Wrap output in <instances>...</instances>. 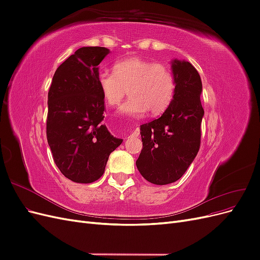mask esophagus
Listing matches in <instances>:
<instances>
[{
	"label": "esophagus",
	"mask_w": 260,
	"mask_h": 260,
	"mask_svg": "<svg viewBox=\"0 0 260 260\" xmlns=\"http://www.w3.org/2000/svg\"><path fill=\"white\" fill-rule=\"evenodd\" d=\"M139 135H140V130H139V128H136L135 130L131 132V135L129 136V138H137V137H139Z\"/></svg>",
	"instance_id": "esophagus-1"
}]
</instances>
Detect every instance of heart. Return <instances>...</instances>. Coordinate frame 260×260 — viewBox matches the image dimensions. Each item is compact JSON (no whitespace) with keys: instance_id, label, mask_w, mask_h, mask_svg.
<instances>
[{"instance_id":"heart-1","label":"heart","mask_w":260,"mask_h":260,"mask_svg":"<svg viewBox=\"0 0 260 260\" xmlns=\"http://www.w3.org/2000/svg\"><path fill=\"white\" fill-rule=\"evenodd\" d=\"M99 89L108 105H117L128 88L129 98L119 107V113L142 117L147 111L162 113L174 98L175 79L167 66L140 57L116 61L113 73L103 70L96 77Z\"/></svg>"}]
</instances>
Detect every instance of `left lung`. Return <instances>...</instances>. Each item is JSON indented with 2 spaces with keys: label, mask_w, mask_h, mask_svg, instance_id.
Segmentation results:
<instances>
[{
  "label": "left lung",
  "mask_w": 260,
  "mask_h": 260,
  "mask_svg": "<svg viewBox=\"0 0 260 260\" xmlns=\"http://www.w3.org/2000/svg\"><path fill=\"white\" fill-rule=\"evenodd\" d=\"M175 93L162 115L140 127L143 148L136 161L148 182L165 185L184 175L199 153L204 109L202 80L190 61L172 59Z\"/></svg>",
  "instance_id": "left-lung-1"
}]
</instances>
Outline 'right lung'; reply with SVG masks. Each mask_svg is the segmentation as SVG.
Returning a JSON list of instances; mask_svg holds the SVG:
<instances>
[{
	"mask_svg": "<svg viewBox=\"0 0 260 260\" xmlns=\"http://www.w3.org/2000/svg\"><path fill=\"white\" fill-rule=\"evenodd\" d=\"M109 50L84 46L56 69L49 91L46 138L60 172L77 183H91L103 176L112 152L122 139L102 123L104 99L96 77Z\"/></svg>",
	"mask_w": 260,
	"mask_h": 260,
	"instance_id": "1",
	"label": "right lung"
}]
</instances>
